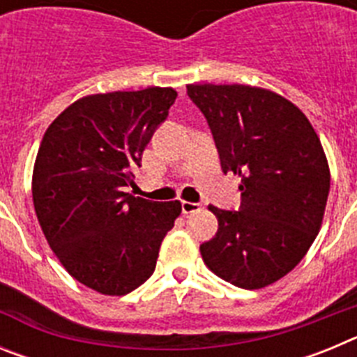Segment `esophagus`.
Returning a JSON list of instances; mask_svg holds the SVG:
<instances>
[{"mask_svg": "<svg viewBox=\"0 0 357 357\" xmlns=\"http://www.w3.org/2000/svg\"><path fill=\"white\" fill-rule=\"evenodd\" d=\"M200 209V204H197V202H185L182 200V213L184 214H191L195 213V211Z\"/></svg>", "mask_w": 357, "mask_h": 357, "instance_id": "1", "label": "esophagus"}]
</instances>
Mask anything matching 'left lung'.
Listing matches in <instances>:
<instances>
[{"instance_id":"obj_1","label":"left lung","mask_w":357,"mask_h":357,"mask_svg":"<svg viewBox=\"0 0 357 357\" xmlns=\"http://www.w3.org/2000/svg\"><path fill=\"white\" fill-rule=\"evenodd\" d=\"M206 116L223 173L241 176V207L209 206L218 232L202 243L220 279L261 289L289 273L313 245L326 213L331 173L317 132L298 107L252 85H188Z\"/></svg>"}]
</instances>
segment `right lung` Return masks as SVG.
I'll return each mask as SVG.
<instances>
[{"mask_svg":"<svg viewBox=\"0 0 357 357\" xmlns=\"http://www.w3.org/2000/svg\"><path fill=\"white\" fill-rule=\"evenodd\" d=\"M175 98L172 87L84 96L56 116L37 151L31 197L40 229L69 275L102 295L143 284L182 211L178 200L125 193Z\"/></svg>","mask_w":357,"mask_h":357,"instance_id":"1","label":"right lung"}]
</instances>
